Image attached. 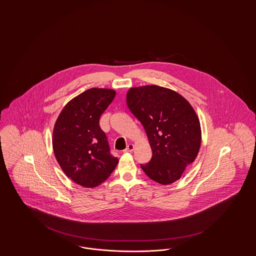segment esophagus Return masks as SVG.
Wrapping results in <instances>:
<instances>
[{
	"mask_svg": "<svg viewBox=\"0 0 256 256\" xmlns=\"http://www.w3.org/2000/svg\"><path fill=\"white\" fill-rule=\"evenodd\" d=\"M134 150V144H128V146H126V150H124V152H132Z\"/></svg>",
	"mask_w": 256,
	"mask_h": 256,
	"instance_id": "obj_1",
	"label": "esophagus"
}]
</instances>
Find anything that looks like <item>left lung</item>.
<instances>
[{
  "instance_id": "1",
  "label": "left lung",
  "mask_w": 256,
  "mask_h": 256,
  "mask_svg": "<svg viewBox=\"0 0 256 256\" xmlns=\"http://www.w3.org/2000/svg\"><path fill=\"white\" fill-rule=\"evenodd\" d=\"M126 104L143 124L152 150V159L141 164L146 176L160 184L180 178L195 160L202 141L198 118L178 93L158 86L130 88Z\"/></svg>"
}]
</instances>
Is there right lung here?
<instances>
[{
	"label": "right lung",
	"mask_w": 256,
	"mask_h": 256,
	"mask_svg": "<svg viewBox=\"0 0 256 256\" xmlns=\"http://www.w3.org/2000/svg\"><path fill=\"white\" fill-rule=\"evenodd\" d=\"M115 95L111 89H88L64 106L54 124L56 158L68 178L86 188L106 180L119 161L98 122Z\"/></svg>",
	"instance_id": "obj_1"
}]
</instances>
